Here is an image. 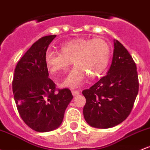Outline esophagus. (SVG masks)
Listing matches in <instances>:
<instances>
[{"label": "esophagus", "mask_w": 150, "mask_h": 150, "mask_svg": "<svg viewBox=\"0 0 150 150\" xmlns=\"http://www.w3.org/2000/svg\"><path fill=\"white\" fill-rule=\"evenodd\" d=\"M72 94L73 96H77L80 94V91L79 90H72Z\"/></svg>", "instance_id": "esophagus-1"}]
</instances>
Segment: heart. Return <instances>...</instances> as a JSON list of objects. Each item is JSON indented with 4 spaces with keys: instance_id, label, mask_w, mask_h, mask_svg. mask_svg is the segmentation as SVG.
Segmentation results:
<instances>
[{
    "instance_id": "1",
    "label": "heart",
    "mask_w": 150,
    "mask_h": 150,
    "mask_svg": "<svg viewBox=\"0 0 150 150\" xmlns=\"http://www.w3.org/2000/svg\"><path fill=\"white\" fill-rule=\"evenodd\" d=\"M110 56V47L101 38H77L61 46V52L48 50L45 64L51 73L64 72L71 65L72 69L62 83L64 87L75 88L82 85L86 75L90 78L100 75L106 68Z\"/></svg>"
}]
</instances>
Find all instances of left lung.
Returning <instances> with one entry per match:
<instances>
[{
  "instance_id": "left-lung-1",
  "label": "left lung",
  "mask_w": 150,
  "mask_h": 150,
  "mask_svg": "<svg viewBox=\"0 0 150 150\" xmlns=\"http://www.w3.org/2000/svg\"><path fill=\"white\" fill-rule=\"evenodd\" d=\"M108 74L84 90L85 120L90 126L107 129L120 124L130 114L139 90L136 64L122 44L114 42Z\"/></svg>"
}]
</instances>
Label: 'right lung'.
Returning a JSON list of instances; mask_svg holds the SVG:
<instances>
[{"label": "right lung", "mask_w": 150, "mask_h": 150, "mask_svg": "<svg viewBox=\"0 0 150 150\" xmlns=\"http://www.w3.org/2000/svg\"><path fill=\"white\" fill-rule=\"evenodd\" d=\"M55 37L45 36L33 44L17 63L12 82L20 116L29 127L40 132L54 130L61 125L72 99L69 89H57L48 78L45 54Z\"/></svg>", "instance_id": "obj_1"}]
</instances>
